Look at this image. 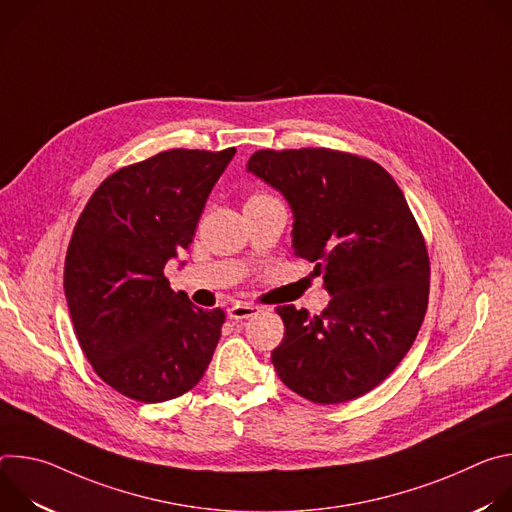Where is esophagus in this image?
<instances>
[{
  "label": "esophagus",
  "instance_id": "esophagus-1",
  "mask_svg": "<svg viewBox=\"0 0 512 512\" xmlns=\"http://www.w3.org/2000/svg\"><path fill=\"white\" fill-rule=\"evenodd\" d=\"M259 314V308L253 306V304H243V302H237L229 308V318L231 320H245V318H253Z\"/></svg>",
  "mask_w": 512,
  "mask_h": 512
}]
</instances>
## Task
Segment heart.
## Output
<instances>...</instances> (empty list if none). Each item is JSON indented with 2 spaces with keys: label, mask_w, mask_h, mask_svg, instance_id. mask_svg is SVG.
<instances>
[{
  "label": "heart",
  "mask_w": 512,
  "mask_h": 512,
  "mask_svg": "<svg viewBox=\"0 0 512 512\" xmlns=\"http://www.w3.org/2000/svg\"><path fill=\"white\" fill-rule=\"evenodd\" d=\"M257 196H261V194H257ZM251 198H255V196H251Z\"/></svg>",
  "instance_id": "b5f03b06"
}]
</instances>
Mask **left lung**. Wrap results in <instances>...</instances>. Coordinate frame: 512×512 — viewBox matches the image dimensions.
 Instances as JSON below:
<instances>
[{
    "mask_svg": "<svg viewBox=\"0 0 512 512\" xmlns=\"http://www.w3.org/2000/svg\"><path fill=\"white\" fill-rule=\"evenodd\" d=\"M247 172L294 212V253L316 263L320 316L277 306L285 334L271 362L291 391L346 403L383 383L411 348L429 296V257L407 200L377 162L326 148L259 150Z\"/></svg>",
    "mask_w": 512,
    "mask_h": 512,
    "instance_id": "8db88e82",
    "label": "left lung"
}]
</instances>
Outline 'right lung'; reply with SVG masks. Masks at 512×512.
Masks as SVG:
<instances>
[{
    "instance_id": "1",
    "label": "right lung",
    "mask_w": 512,
    "mask_h": 512,
    "mask_svg": "<svg viewBox=\"0 0 512 512\" xmlns=\"http://www.w3.org/2000/svg\"><path fill=\"white\" fill-rule=\"evenodd\" d=\"M168 150L111 174L89 198L64 261V296L95 373L121 395L162 403L190 391L225 312L200 310L164 275L188 249L206 198L235 156Z\"/></svg>"
}]
</instances>
